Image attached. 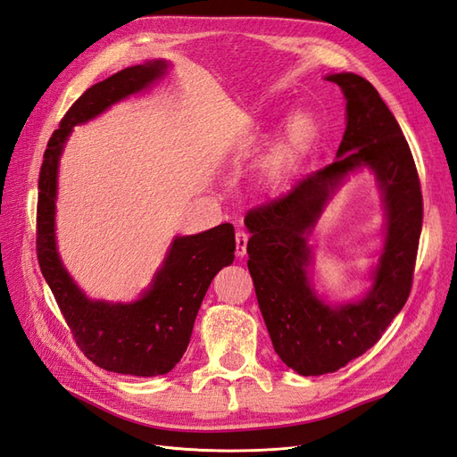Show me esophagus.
<instances>
[{"label":"esophagus","instance_id":"1","mask_svg":"<svg viewBox=\"0 0 457 457\" xmlns=\"http://www.w3.org/2000/svg\"><path fill=\"white\" fill-rule=\"evenodd\" d=\"M247 234L244 230H238L237 232V255L238 257H244L245 255V250H247Z\"/></svg>","mask_w":457,"mask_h":457}]
</instances>
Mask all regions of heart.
<instances>
[{
    "mask_svg": "<svg viewBox=\"0 0 457 457\" xmlns=\"http://www.w3.org/2000/svg\"><path fill=\"white\" fill-rule=\"evenodd\" d=\"M312 139H314V121L305 114L295 116L287 123L286 135L278 148V168L284 170V168H289L292 163H295L303 154H305Z\"/></svg>",
    "mask_w": 457,
    "mask_h": 457,
    "instance_id": "heart-1",
    "label": "heart"
}]
</instances>
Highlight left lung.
Returning <instances> with one entry per match:
<instances>
[{
    "label": "left lung",
    "instance_id": "1",
    "mask_svg": "<svg viewBox=\"0 0 457 457\" xmlns=\"http://www.w3.org/2000/svg\"><path fill=\"white\" fill-rule=\"evenodd\" d=\"M347 99V129L336 162L307 175L287 195L247 212V269L282 362L301 376L347 366L373 347L410 295L423 223L420 175L403 129L378 89L351 72L331 74ZM358 167L377 175L387 234L374 286L358 303L329 308L313 294L306 237L342 179Z\"/></svg>",
    "mask_w": 457,
    "mask_h": 457
}]
</instances>
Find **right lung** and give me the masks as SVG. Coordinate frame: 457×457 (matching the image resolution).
Here are the masks:
<instances>
[{
	"label": "right lung",
	"mask_w": 457,
	"mask_h": 457,
	"mask_svg": "<svg viewBox=\"0 0 457 457\" xmlns=\"http://www.w3.org/2000/svg\"><path fill=\"white\" fill-rule=\"evenodd\" d=\"M165 68L163 61L137 64L91 86L53 131L37 183V262L76 345L99 368L139 378L163 376L183 358L207 287L234 261V227L223 223L175 238L148 292L135 303L114 305L87 299L62 267L54 244V198L59 156L72 128L143 91L165 74Z\"/></svg>",
	"instance_id": "add662e5"
}]
</instances>
